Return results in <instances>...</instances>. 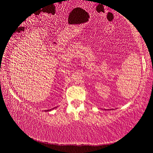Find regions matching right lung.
Wrapping results in <instances>:
<instances>
[{"label":"right lung","instance_id":"1","mask_svg":"<svg viewBox=\"0 0 153 153\" xmlns=\"http://www.w3.org/2000/svg\"><path fill=\"white\" fill-rule=\"evenodd\" d=\"M57 107H55V108H52V109H49V110H45V112H49V111H51V110H53V109H55V108H56Z\"/></svg>","mask_w":153,"mask_h":153}]
</instances>
